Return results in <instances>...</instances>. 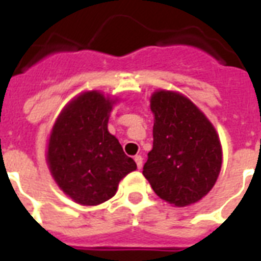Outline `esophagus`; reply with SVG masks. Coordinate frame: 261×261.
Instances as JSON below:
<instances>
[{"label":"esophagus","mask_w":261,"mask_h":261,"mask_svg":"<svg viewBox=\"0 0 261 261\" xmlns=\"http://www.w3.org/2000/svg\"><path fill=\"white\" fill-rule=\"evenodd\" d=\"M135 161H136V165H137L138 170H141V168H142V156L141 155H136Z\"/></svg>","instance_id":"esophagus-1"}]
</instances>
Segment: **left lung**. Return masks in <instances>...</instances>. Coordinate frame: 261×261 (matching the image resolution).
<instances>
[{
  "label": "left lung",
  "instance_id": "left-lung-1",
  "mask_svg": "<svg viewBox=\"0 0 261 261\" xmlns=\"http://www.w3.org/2000/svg\"><path fill=\"white\" fill-rule=\"evenodd\" d=\"M150 108L154 141L142 174L168 204L180 208L195 204L208 195L220 175L218 133L204 112L177 91H154Z\"/></svg>",
  "mask_w": 261,
  "mask_h": 261
}]
</instances>
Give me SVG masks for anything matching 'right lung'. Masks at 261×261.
Returning a JSON list of instances; mask_svg holds the SVG:
<instances>
[{
	"label": "right lung",
	"instance_id": "right-lung-1",
	"mask_svg": "<svg viewBox=\"0 0 261 261\" xmlns=\"http://www.w3.org/2000/svg\"><path fill=\"white\" fill-rule=\"evenodd\" d=\"M117 98L84 91L62 108L50 130L47 165L60 190L85 206L114 197L121 179L137 165L108 132Z\"/></svg>",
	"mask_w": 261,
	"mask_h": 261
}]
</instances>
